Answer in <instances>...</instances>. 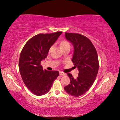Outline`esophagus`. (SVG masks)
I'll list each match as a JSON object with an SVG mask.
<instances>
[{
    "mask_svg": "<svg viewBox=\"0 0 120 120\" xmlns=\"http://www.w3.org/2000/svg\"><path fill=\"white\" fill-rule=\"evenodd\" d=\"M60 76H66V74L63 72H60Z\"/></svg>",
    "mask_w": 120,
    "mask_h": 120,
    "instance_id": "1",
    "label": "esophagus"
}]
</instances>
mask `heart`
<instances>
[{"label":"heart","instance_id":"heart-1","mask_svg":"<svg viewBox=\"0 0 120 120\" xmlns=\"http://www.w3.org/2000/svg\"><path fill=\"white\" fill-rule=\"evenodd\" d=\"M60 45L61 48L62 50L64 49H65V48H70V44L69 43V42L66 40L61 41L60 42ZM51 48H52V47H51L50 48V51L51 50Z\"/></svg>","mask_w":120,"mask_h":120}]
</instances>
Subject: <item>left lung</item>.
I'll use <instances>...</instances> for the list:
<instances>
[{
  "instance_id": "1",
  "label": "left lung",
  "mask_w": 120,
  "mask_h": 120,
  "mask_svg": "<svg viewBox=\"0 0 120 120\" xmlns=\"http://www.w3.org/2000/svg\"><path fill=\"white\" fill-rule=\"evenodd\" d=\"M65 36L74 46L72 61L78 68L79 74L76 79L70 73L67 74L70 83L64 89L71 96L78 97L89 90L96 78L99 68L98 55L92 42L86 36L72 33H66Z\"/></svg>"
}]
</instances>
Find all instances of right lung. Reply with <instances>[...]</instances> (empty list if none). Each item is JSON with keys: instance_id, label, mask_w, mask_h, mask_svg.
I'll return each mask as SVG.
<instances>
[{"instance_id": "right-lung-1", "label": "right lung", "mask_w": 120, "mask_h": 120, "mask_svg": "<svg viewBox=\"0 0 120 120\" xmlns=\"http://www.w3.org/2000/svg\"><path fill=\"white\" fill-rule=\"evenodd\" d=\"M62 33L38 34L30 38L22 50L19 72L26 86L34 95L41 96L48 93L59 75L58 71L43 70L41 61L47 57L50 47Z\"/></svg>"}]
</instances>
